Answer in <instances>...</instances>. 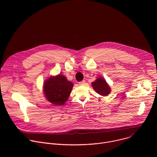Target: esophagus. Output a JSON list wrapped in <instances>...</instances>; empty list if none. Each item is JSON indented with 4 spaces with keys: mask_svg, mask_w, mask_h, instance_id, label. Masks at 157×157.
<instances>
[{
    "mask_svg": "<svg viewBox=\"0 0 157 157\" xmlns=\"http://www.w3.org/2000/svg\"><path fill=\"white\" fill-rule=\"evenodd\" d=\"M85 83H86V81L84 80V81H81V82H79V85H84L85 84Z\"/></svg>",
    "mask_w": 157,
    "mask_h": 157,
    "instance_id": "34e87169",
    "label": "esophagus"
}]
</instances>
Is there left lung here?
<instances>
[{"label": "left lung", "mask_w": 157, "mask_h": 157, "mask_svg": "<svg viewBox=\"0 0 157 157\" xmlns=\"http://www.w3.org/2000/svg\"><path fill=\"white\" fill-rule=\"evenodd\" d=\"M91 84L94 91L101 96H107L111 92L109 85L102 77H98Z\"/></svg>", "instance_id": "left-lung-1"}]
</instances>
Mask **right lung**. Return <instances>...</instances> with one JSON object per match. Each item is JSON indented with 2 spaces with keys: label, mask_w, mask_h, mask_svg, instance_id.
Wrapping results in <instances>:
<instances>
[{
  "label": "right lung",
  "mask_w": 157,
  "mask_h": 157,
  "mask_svg": "<svg viewBox=\"0 0 157 157\" xmlns=\"http://www.w3.org/2000/svg\"><path fill=\"white\" fill-rule=\"evenodd\" d=\"M73 83L61 74L48 78L43 83V94L46 99L55 105H63L68 101Z\"/></svg>",
  "instance_id": "add662e5"
}]
</instances>
